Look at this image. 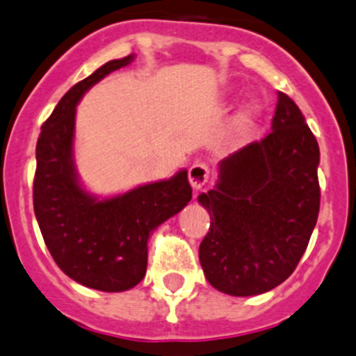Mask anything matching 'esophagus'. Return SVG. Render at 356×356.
Instances as JSON below:
<instances>
[{
    "mask_svg": "<svg viewBox=\"0 0 356 356\" xmlns=\"http://www.w3.org/2000/svg\"><path fill=\"white\" fill-rule=\"evenodd\" d=\"M209 179H211V168L205 163L197 161L189 167V184H191L195 191L204 188L209 182Z\"/></svg>",
    "mask_w": 356,
    "mask_h": 356,
    "instance_id": "obj_1",
    "label": "esophagus"
}]
</instances>
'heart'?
<instances>
[{"label":"heart","instance_id":"b5f03b06","mask_svg":"<svg viewBox=\"0 0 356 356\" xmlns=\"http://www.w3.org/2000/svg\"><path fill=\"white\" fill-rule=\"evenodd\" d=\"M257 115H258V105H254V103H249L248 107H245L241 114V126H244V128L245 126H249L251 122L254 121V119H257Z\"/></svg>","mask_w":356,"mask_h":356}]
</instances>
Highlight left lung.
<instances>
[{"instance_id": "obj_1", "label": "left lung", "mask_w": 356, "mask_h": 356, "mask_svg": "<svg viewBox=\"0 0 356 356\" xmlns=\"http://www.w3.org/2000/svg\"><path fill=\"white\" fill-rule=\"evenodd\" d=\"M318 165L300 108L277 92L272 131L219 163L216 188L198 197L211 216L198 257L216 290L249 297L290 277L316 227Z\"/></svg>"}]
</instances>
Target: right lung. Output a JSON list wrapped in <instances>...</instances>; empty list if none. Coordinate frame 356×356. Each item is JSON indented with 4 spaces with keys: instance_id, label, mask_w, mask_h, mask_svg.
Wrapping results in <instances>:
<instances>
[{
    "instance_id": "1",
    "label": "right lung",
    "mask_w": 356,
    "mask_h": 356,
    "mask_svg": "<svg viewBox=\"0 0 356 356\" xmlns=\"http://www.w3.org/2000/svg\"><path fill=\"white\" fill-rule=\"evenodd\" d=\"M131 61L133 54L105 63L73 86L43 122L36 142L33 205L43 241L68 277L99 291L137 286L147 268L152 230L191 200L186 170L103 200L79 182L73 163L75 107L91 86Z\"/></svg>"
}]
</instances>
